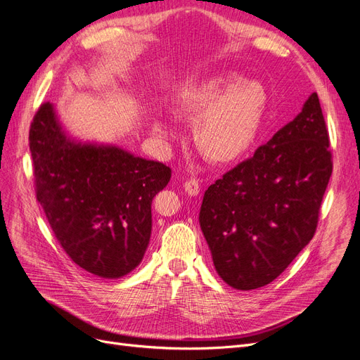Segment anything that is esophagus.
Returning a JSON list of instances; mask_svg holds the SVG:
<instances>
[{
  "instance_id": "obj_1",
  "label": "esophagus",
  "mask_w": 360,
  "mask_h": 360,
  "mask_svg": "<svg viewBox=\"0 0 360 360\" xmlns=\"http://www.w3.org/2000/svg\"><path fill=\"white\" fill-rule=\"evenodd\" d=\"M184 190L188 195H197L198 193H200V185H198V181L195 178H190L185 181Z\"/></svg>"
}]
</instances>
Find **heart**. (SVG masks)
I'll return each mask as SVG.
<instances>
[{"label":"heart","instance_id":"obj_1","mask_svg":"<svg viewBox=\"0 0 360 360\" xmlns=\"http://www.w3.org/2000/svg\"><path fill=\"white\" fill-rule=\"evenodd\" d=\"M267 90L255 79H242L234 72L218 74L185 84L172 103L178 117L195 122V142L217 163L245 155L255 143L267 110ZM160 139L175 136L162 118L153 120Z\"/></svg>","mask_w":360,"mask_h":360}]
</instances>
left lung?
I'll use <instances>...</instances> for the list:
<instances>
[{"mask_svg": "<svg viewBox=\"0 0 360 360\" xmlns=\"http://www.w3.org/2000/svg\"><path fill=\"white\" fill-rule=\"evenodd\" d=\"M332 154L317 93L302 111L206 190L200 227L231 288L271 283L313 238Z\"/></svg>", "mask_w": 360, "mask_h": 360, "instance_id": "left-lung-1", "label": "left lung"}]
</instances>
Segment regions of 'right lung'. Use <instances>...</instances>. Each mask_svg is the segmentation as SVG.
Segmentation results:
<instances>
[{"mask_svg": "<svg viewBox=\"0 0 360 360\" xmlns=\"http://www.w3.org/2000/svg\"><path fill=\"white\" fill-rule=\"evenodd\" d=\"M37 200L68 257L86 271L123 277L151 237V203L170 181L163 163L115 145L71 139L46 102L30 129Z\"/></svg>", "mask_w": 360, "mask_h": 360, "instance_id": "1", "label": "right lung"}]
</instances>
